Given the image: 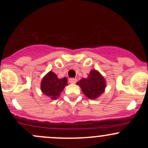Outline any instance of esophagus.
I'll return each mask as SVG.
<instances>
[{
	"label": "esophagus",
	"mask_w": 148,
	"mask_h": 148,
	"mask_svg": "<svg viewBox=\"0 0 148 148\" xmlns=\"http://www.w3.org/2000/svg\"><path fill=\"white\" fill-rule=\"evenodd\" d=\"M77 79L75 78H70L69 79V82L70 84H75L77 82Z\"/></svg>",
	"instance_id": "obj_1"
}]
</instances>
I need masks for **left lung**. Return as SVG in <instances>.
Listing matches in <instances>:
<instances>
[{
    "instance_id": "8db88e82",
    "label": "left lung",
    "mask_w": 148,
    "mask_h": 148,
    "mask_svg": "<svg viewBox=\"0 0 148 148\" xmlns=\"http://www.w3.org/2000/svg\"><path fill=\"white\" fill-rule=\"evenodd\" d=\"M77 84L80 86L85 96L91 99H97L106 88L105 79L96 69L91 70L87 78L82 79Z\"/></svg>"
}]
</instances>
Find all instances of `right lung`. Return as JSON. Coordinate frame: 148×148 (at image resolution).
Instances as JSON below:
<instances>
[{"label": "right lung", "mask_w": 148, "mask_h": 148, "mask_svg": "<svg viewBox=\"0 0 148 148\" xmlns=\"http://www.w3.org/2000/svg\"><path fill=\"white\" fill-rule=\"evenodd\" d=\"M66 85L67 79L58 78L57 75L50 71L43 77L41 82V90L44 95L49 97L51 99H56L60 96Z\"/></svg>", "instance_id": "1"}]
</instances>
